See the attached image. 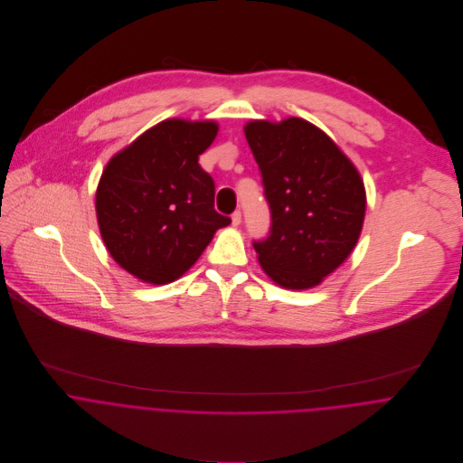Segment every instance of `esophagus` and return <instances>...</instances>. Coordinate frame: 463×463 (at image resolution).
I'll return each mask as SVG.
<instances>
[{"mask_svg":"<svg viewBox=\"0 0 463 463\" xmlns=\"http://www.w3.org/2000/svg\"><path fill=\"white\" fill-rule=\"evenodd\" d=\"M241 221H242V213H241V210H235V212L232 213V224H233V226H239Z\"/></svg>","mask_w":463,"mask_h":463,"instance_id":"34e87169","label":"esophagus"}]
</instances>
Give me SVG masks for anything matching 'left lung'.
Here are the masks:
<instances>
[{
    "label": "left lung",
    "mask_w": 463,
    "mask_h": 463,
    "mask_svg": "<svg viewBox=\"0 0 463 463\" xmlns=\"http://www.w3.org/2000/svg\"><path fill=\"white\" fill-rule=\"evenodd\" d=\"M244 133L270 210L269 235L253 242L259 262L285 288H312L358 242L364 182L330 137L305 119L251 121Z\"/></svg>",
    "instance_id": "8db88e82"
}]
</instances>
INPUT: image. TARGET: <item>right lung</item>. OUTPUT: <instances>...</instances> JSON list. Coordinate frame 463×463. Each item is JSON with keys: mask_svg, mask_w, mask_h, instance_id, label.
Returning <instances> with one entry per match:
<instances>
[{"mask_svg": "<svg viewBox=\"0 0 463 463\" xmlns=\"http://www.w3.org/2000/svg\"><path fill=\"white\" fill-rule=\"evenodd\" d=\"M217 130L213 121L167 119L107 164L96 193L98 224L112 259L135 278L178 279L232 222L213 208V180L198 164Z\"/></svg>", "mask_w": 463, "mask_h": 463, "instance_id": "obj_1", "label": "right lung"}]
</instances>
